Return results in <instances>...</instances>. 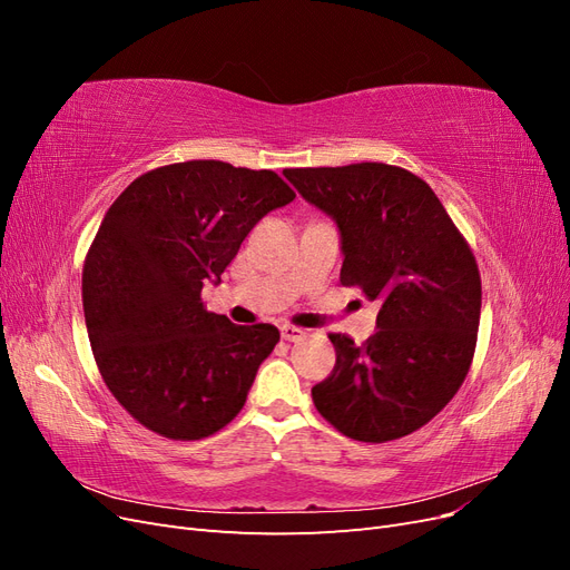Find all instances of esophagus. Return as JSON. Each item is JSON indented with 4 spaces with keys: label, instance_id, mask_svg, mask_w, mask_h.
Segmentation results:
<instances>
[{
    "label": "esophagus",
    "instance_id": "1",
    "mask_svg": "<svg viewBox=\"0 0 570 570\" xmlns=\"http://www.w3.org/2000/svg\"><path fill=\"white\" fill-rule=\"evenodd\" d=\"M281 335H283V340H287V342H297V340H302L306 333L302 331V327L283 325V327H281Z\"/></svg>",
    "mask_w": 570,
    "mask_h": 570
}]
</instances>
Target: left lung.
<instances>
[{
	"mask_svg": "<svg viewBox=\"0 0 570 570\" xmlns=\"http://www.w3.org/2000/svg\"><path fill=\"white\" fill-rule=\"evenodd\" d=\"M283 176L335 220L342 285L381 306L377 331L361 347L331 335L337 361L314 385V404L352 440L404 438L438 416L469 373L482 297L475 256L430 185L400 166Z\"/></svg>",
	"mask_w": 570,
	"mask_h": 570,
	"instance_id": "8db88e82",
	"label": "left lung"
}]
</instances>
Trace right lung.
<instances>
[{"label": "right lung", "mask_w": 570, "mask_h": 570, "mask_svg": "<svg viewBox=\"0 0 570 570\" xmlns=\"http://www.w3.org/2000/svg\"><path fill=\"white\" fill-rule=\"evenodd\" d=\"M292 199L273 170L185 161L149 170L109 206L82 266V308L99 373L135 421L202 440L245 406L281 333L206 312L202 287Z\"/></svg>", "instance_id": "right-lung-1"}]
</instances>
